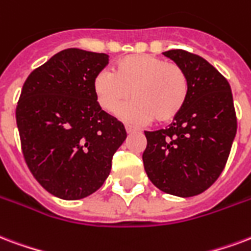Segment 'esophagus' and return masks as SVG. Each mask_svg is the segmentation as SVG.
<instances>
[{
  "label": "esophagus",
  "instance_id": "34e87169",
  "mask_svg": "<svg viewBox=\"0 0 251 251\" xmlns=\"http://www.w3.org/2000/svg\"><path fill=\"white\" fill-rule=\"evenodd\" d=\"M125 129H126V133H134V131H137V127H134V126L131 125H125Z\"/></svg>",
  "mask_w": 251,
  "mask_h": 251
}]
</instances>
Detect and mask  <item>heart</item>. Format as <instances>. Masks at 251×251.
Masks as SVG:
<instances>
[{
	"label": "heart",
	"mask_w": 251,
	"mask_h": 251,
	"mask_svg": "<svg viewBox=\"0 0 251 251\" xmlns=\"http://www.w3.org/2000/svg\"><path fill=\"white\" fill-rule=\"evenodd\" d=\"M98 105L113 113L129 97L118 116L130 122H169L185 106L189 81L177 64L150 54L127 55L117 61L113 73L100 72L93 81Z\"/></svg>",
	"instance_id": "b5f03b06"
}]
</instances>
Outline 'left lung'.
I'll return each mask as SVG.
<instances>
[{
  "instance_id": "left-lung-1",
  "label": "left lung",
  "mask_w": 251,
  "mask_h": 251,
  "mask_svg": "<svg viewBox=\"0 0 251 251\" xmlns=\"http://www.w3.org/2000/svg\"><path fill=\"white\" fill-rule=\"evenodd\" d=\"M163 55L179 65L189 81L185 106L166 129L145 131V172L163 193L201 194L220 177L237 133L227 79L205 58L185 50Z\"/></svg>"
}]
</instances>
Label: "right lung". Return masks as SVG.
I'll list each match as a JSON object with an SVG mask.
<instances>
[{
  "label": "right lung",
  "mask_w": 251,
  "mask_h": 251,
  "mask_svg": "<svg viewBox=\"0 0 251 251\" xmlns=\"http://www.w3.org/2000/svg\"><path fill=\"white\" fill-rule=\"evenodd\" d=\"M109 55L65 49L27 77L16 110L31 174L61 200L90 196L103 185L125 126L98 105L93 81Z\"/></svg>",
  "instance_id": "right-lung-1"
}]
</instances>
